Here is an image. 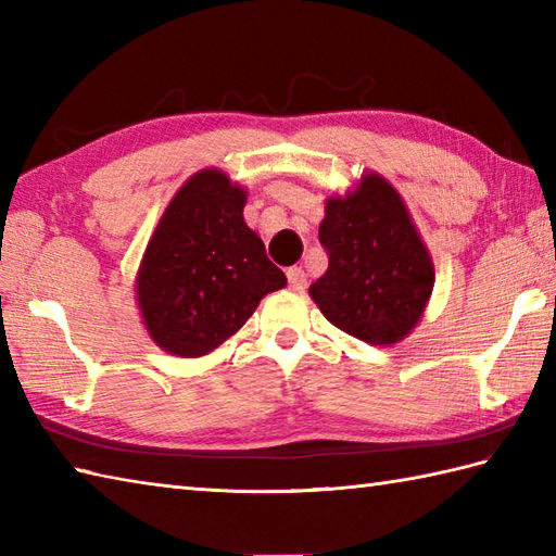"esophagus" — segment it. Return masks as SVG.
Instances as JSON below:
<instances>
[{
	"label": "esophagus",
	"mask_w": 556,
	"mask_h": 556,
	"mask_svg": "<svg viewBox=\"0 0 556 556\" xmlns=\"http://www.w3.org/2000/svg\"><path fill=\"white\" fill-rule=\"evenodd\" d=\"M287 277H289V287L293 291H303L305 285H308V277H305V271L301 267H289Z\"/></svg>",
	"instance_id": "esophagus-1"
}]
</instances>
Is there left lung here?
<instances>
[{
    "label": "left lung",
    "mask_w": 556,
    "mask_h": 556,
    "mask_svg": "<svg viewBox=\"0 0 556 556\" xmlns=\"http://www.w3.org/2000/svg\"><path fill=\"white\" fill-rule=\"evenodd\" d=\"M320 243L329 265L311 296L341 332L372 346L410 334L434 287V265L396 188L363 174L346 195L327 198Z\"/></svg>",
    "instance_id": "8db88e82"
}]
</instances>
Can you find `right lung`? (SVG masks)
I'll return each mask as SVG.
<instances>
[{"mask_svg":"<svg viewBox=\"0 0 556 556\" xmlns=\"http://www.w3.org/2000/svg\"><path fill=\"white\" fill-rule=\"evenodd\" d=\"M245 191L219 169L193 174L164 210L136 277L155 344L181 358L215 351L287 277L243 219Z\"/></svg>","mask_w":556,"mask_h":556,"instance_id":"obj_1","label":"right lung"}]
</instances>
